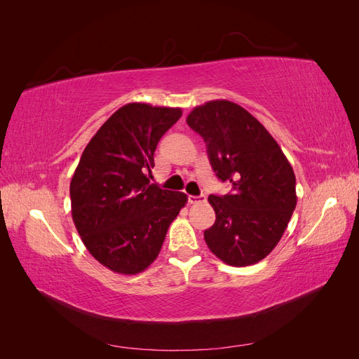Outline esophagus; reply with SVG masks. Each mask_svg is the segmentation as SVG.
Masks as SVG:
<instances>
[{
  "label": "esophagus",
  "mask_w": 359,
  "mask_h": 359,
  "mask_svg": "<svg viewBox=\"0 0 359 359\" xmlns=\"http://www.w3.org/2000/svg\"><path fill=\"white\" fill-rule=\"evenodd\" d=\"M205 199H206L205 194H199V196H193V194H189L190 203H201V202H205Z\"/></svg>",
  "instance_id": "1"
}]
</instances>
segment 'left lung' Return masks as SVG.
<instances>
[{
    "label": "left lung",
    "instance_id": "left-lung-1",
    "mask_svg": "<svg viewBox=\"0 0 359 359\" xmlns=\"http://www.w3.org/2000/svg\"><path fill=\"white\" fill-rule=\"evenodd\" d=\"M187 124L199 133L220 181L232 191L210 194L215 223L203 232L211 252L231 266L266 257L297 206L295 173L276 139L240 104L212 100L194 107Z\"/></svg>",
    "mask_w": 359,
    "mask_h": 359
}]
</instances>
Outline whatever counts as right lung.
<instances>
[{"instance_id": "add662e5", "label": "right lung", "mask_w": 359, "mask_h": 359, "mask_svg": "<svg viewBox=\"0 0 359 359\" xmlns=\"http://www.w3.org/2000/svg\"><path fill=\"white\" fill-rule=\"evenodd\" d=\"M180 107L128 103L83 149L70 182L72 217L85 247L114 273H142L158 256L187 194L151 184L158 140Z\"/></svg>"}]
</instances>
